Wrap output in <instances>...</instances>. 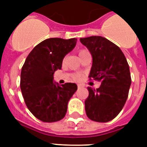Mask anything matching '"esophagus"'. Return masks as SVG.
I'll return each mask as SVG.
<instances>
[{"label": "esophagus", "mask_w": 147, "mask_h": 147, "mask_svg": "<svg viewBox=\"0 0 147 147\" xmlns=\"http://www.w3.org/2000/svg\"><path fill=\"white\" fill-rule=\"evenodd\" d=\"M82 88V85L81 84H78V88Z\"/></svg>", "instance_id": "esophagus-1"}]
</instances>
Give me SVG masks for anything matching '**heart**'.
I'll use <instances>...</instances> for the list:
<instances>
[{
	"label": "heart",
	"mask_w": 147,
	"mask_h": 147,
	"mask_svg": "<svg viewBox=\"0 0 147 147\" xmlns=\"http://www.w3.org/2000/svg\"><path fill=\"white\" fill-rule=\"evenodd\" d=\"M85 51H86V50H80L79 51V53H78V55H79V54H81V53H82L83 52H85ZM80 78H81L80 74L76 73V74H73V75H72V79H73V80L78 81V80H79Z\"/></svg>",
	"instance_id": "heart-1"
}]
</instances>
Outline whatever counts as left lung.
Segmentation results:
<instances>
[{
    "label": "left lung",
    "mask_w": 147,
    "mask_h": 147,
    "mask_svg": "<svg viewBox=\"0 0 147 147\" xmlns=\"http://www.w3.org/2000/svg\"><path fill=\"white\" fill-rule=\"evenodd\" d=\"M92 55L90 80L100 82V87L88 88L85 101L88 117L96 122H108L121 112L127 99L131 84L125 55L117 45L102 36L81 38Z\"/></svg>",
    "instance_id": "8db88e82"
}]
</instances>
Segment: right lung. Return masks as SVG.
I'll list each match as a JSON object with an SVG mask.
<instances>
[{
	"mask_svg": "<svg viewBox=\"0 0 147 147\" xmlns=\"http://www.w3.org/2000/svg\"><path fill=\"white\" fill-rule=\"evenodd\" d=\"M77 39L50 38L36 45L21 69L20 89L29 111L42 122L62 120L67 105L78 88L75 83L59 85L53 75L62 68V60L75 48Z\"/></svg>",
	"mask_w": 147,
	"mask_h": 147,
	"instance_id": "right-lung-1",
	"label": "right lung"
}]
</instances>
